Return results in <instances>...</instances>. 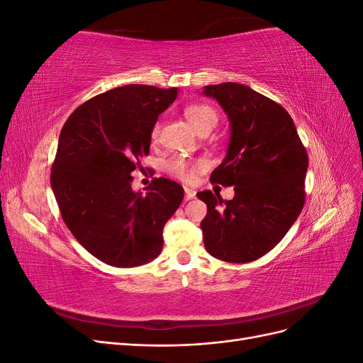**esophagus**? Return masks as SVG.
Listing matches in <instances>:
<instances>
[{"instance_id": "1", "label": "esophagus", "mask_w": 363, "mask_h": 363, "mask_svg": "<svg viewBox=\"0 0 363 363\" xmlns=\"http://www.w3.org/2000/svg\"><path fill=\"white\" fill-rule=\"evenodd\" d=\"M195 195H196V192H195L194 189H191V188H184V199H186V200H192V199H195Z\"/></svg>"}]
</instances>
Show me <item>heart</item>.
Returning <instances> with one entry per match:
<instances>
[{
  "mask_svg": "<svg viewBox=\"0 0 363 363\" xmlns=\"http://www.w3.org/2000/svg\"><path fill=\"white\" fill-rule=\"evenodd\" d=\"M184 116L188 119V123L199 131L203 127L207 125H215L218 116L216 112L211 106L206 104H191L184 108ZM159 136V125H155L151 130V139H156ZM206 167L204 160H196V162H186L183 159H175L168 163V169L175 177H179L184 182H189L194 179L196 171H200Z\"/></svg>",
  "mask_w": 363,
  "mask_h": 363,
  "instance_id": "heart-1",
  "label": "heart"
}]
</instances>
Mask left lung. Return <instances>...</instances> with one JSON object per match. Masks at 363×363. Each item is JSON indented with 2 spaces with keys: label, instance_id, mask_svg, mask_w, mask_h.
Here are the masks:
<instances>
[{
  "label": "left lung",
  "instance_id": "obj_1",
  "mask_svg": "<svg viewBox=\"0 0 363 363\" xmlns=\"http://www.w3.org/2000/svg\"><path fill=\"white\" fill-rule=\"evenodd\" d=\"M201 94L218 101L230 123L225 157L211 182L235 186L228 201L211 191L196 194L207 204L204 247L219 260L252 262L301 213L309 159L291 115L268 96L230 82L204 86Z\"/></svg>",
  "mask_w": 363,
  "mask_h": 363
}]
</instances>
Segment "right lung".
I'll use <instances>...</instances> for the list:
<instances>
[{
	"mask_svg": "<svg viewBox=\"0 0 363 363\" xmlns=\"http://www.w3.org/2000/svg\"><path fill=\"white\" fill-rule=\"evenodd\" d=\"M179 89L127 84L91 98L65 123L51 186L65 224L79 244L107 265L155 260L163 227L183 201V188L159 177L131 189V172L150 152L151 130Z\"/></svg>",
	"mask_w": 363,
	"mask_h": 363,
	"instance_id": "obj_1",
	"label": "right lung"
}]
</instances>
